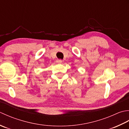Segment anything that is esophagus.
I'll return each instance as SVG.
<instances>
[{
  "instance_id": "esophagus-1",
  "label": "esophagus",
  "mask_w": 129,
  "mask_h": 129,
  "mask_svg": "<svg viewBox=\"0 0 129 129\" xmlns=\"http://www.w3.org/2000/svg\"><path fill=\"white\" fill-rule=\"evenodd\" d=\"M56 62L58 63H61L62 62V59H57Z\"/></svg>"
}]
</instances>
